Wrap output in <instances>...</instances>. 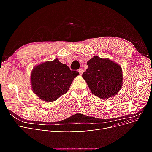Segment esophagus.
<instances>
[{"mask_svg": "<svg viewBox=\"0 0 152 152\" xmlns=\"http://www.w3.org/2000/svg\"><path fill=\"white\" fill-rule=\"evenodd\" d=\"M79 72L80 73V75H82V73L84 72V69L83 68H80L79 69Z\"/></svg>", "mask_w": 152, "mask_h": 152, "instance_id": "esophagus-1", "label": "esophagus"}]
</instances>
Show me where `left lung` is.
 <instances>
[{
    "mask_svg": "<svg viewBox=\"0 0 152 152\" xmlns=\"http://www.w3.org/2000/svg\"><path fill=\"white\" fill-rule=\"evenodd\" d=\"M88 68L82 74L91 93L102 99L117 94L123 82L121 66L109 59L97 56L87 62Z\"/></svg>",
    "mask_w": 152,
    "mask_h": 152,
    "instance_id": "obj_1",
    "label": "left lung"
}]
</instances>
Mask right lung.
Here are the masks:
<instances>
[{"label": "right lung", "instance_id": "1", "mask_svg": "<svg viewBox=\"0 0 152 152\" xmlns=\"http://www.w3.org/2000/svg\"><path fill=\"white\" fill-rule=\"evenodd\" d=\"M78 75L79 72L71 70L56 58L34 68L31 73V89L40 99L54 102L66 93Z\"/></svg>", "mask_w": 152, "mask_h": 152}]
</instances>
